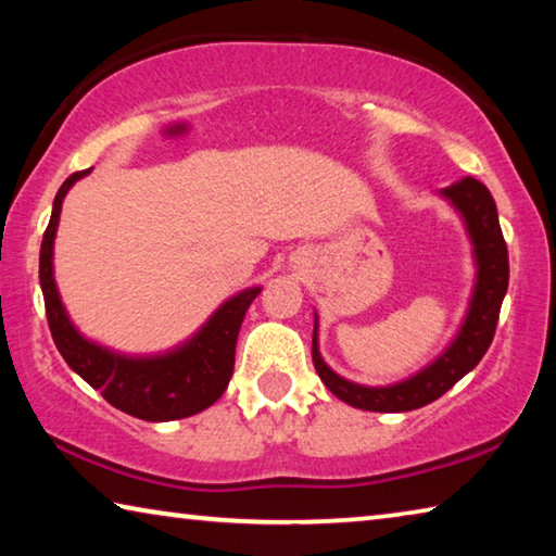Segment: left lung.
Instances as JSON below:
<instances>
[{
  "mask_svg": "<svg viewBox=\"0 0 556 556\" xmlns=\"http://www.w3.org/2000/svg\"><path fill=\"white\" fill-rule=\"evenodd\" d=\"M446 199L464 213L470 240L476 244L478 281L470 308L456 341L446 348V353L414 378L392 384V388H363L336 375L321 361L316 345V331L312 343V355L318 378L338 400L357 409L368 412H409L439 400L454 384L481 363L488 348L493 343L497 316H501L503 296L510 279V262H507V244L503 238L497 208L488 188L476 178H464L454 186L444 188Z\"/></svg>",
  "mask_w": 556,
  "mask_h": 556,
  "instance_id": "1",
  "label": "left lung"
}]
</instances>
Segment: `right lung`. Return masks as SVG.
<instances>
[{
    "instance_id": "1",
    "label": "right lung",
    "mask_w": 556,
    "mask_h": 556,
    "mask_svg": "<svg viewBox=\"0 0 556 556\" xmlns=\"http://www.w3.org/2000/svg\"><path fill=\"white\" fill-rule=\"evenodd\" d=\"M86 174H90V168L71 174L59 188L49 228H46L41 242L39 279L53 343L63 361L90 388H96L112 407L127 412L131 417L144 421H172L203 412L228 388L242 318L260 294V287L225 301L199 336L168 355L125 357L86 341L73 328L53 281V238L59 228L63 195Z\"/></svg>"
}]
</instances>
